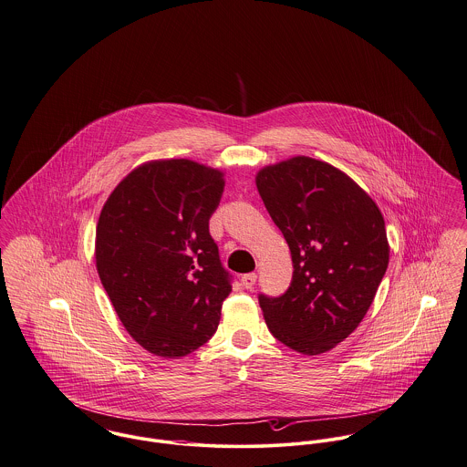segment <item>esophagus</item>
I'll return each mask as SVG.
<instances>
[{
    "label": "esophagus",
    "instance_id": "esophagus-1",
    "mask_svg": "<svg viewBox=\"0 0 467 467\" xmlns=\"http://www.w3.org/2000/svg\"><path fill=\"white\" fill-rule=\"evenodd\" d=\"M255 280H257V275L255 274H247L242 276V284H244L245 289H252L254 284H255Z\"/></svg>",
    "mask_w": 467,
    "mask_h": 467
}]
</instances>
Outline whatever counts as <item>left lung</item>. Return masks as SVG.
Listing matches in <instances>:
<instances>
[{"mask_svg":"<svg viewBox=\"0 0 467 467\" xmlns=\"http://www.w3.org/2000/svg\"><path fill=\"white\" fill-rule=\"evenodd\" d=\"M255 185L295 268L282 296H259L266 327L302 355L327 353L358 328L383 280V213L346 172L303 155L263 167Z\"/></svg>","mask_w":467,"mask_h":467,"instance_id":"obj_1","label":"left lung"}]
</instances>
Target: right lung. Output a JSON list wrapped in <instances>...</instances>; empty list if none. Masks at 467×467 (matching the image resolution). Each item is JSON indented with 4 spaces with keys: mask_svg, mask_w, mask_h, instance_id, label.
<instances>
[{
    "mask_svg": "<svg viewBox=\"0 0 467 467\" xmlns=\"http://www.w3.org/2000/svg\"><path fill=\"white\" fill-rule=\"evenodd\" d=\"M223 172L189 159L151 161L110 192L95 261L129 335L151 355L182 358L217 331L231 278L210 236Z\"/></svg>",
    "mask_w": 467,
    "mask_h": 467,
    "instance_id": "obj_1",
    "label": "right lung"
}]
</instances>
